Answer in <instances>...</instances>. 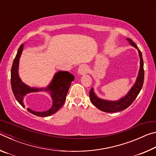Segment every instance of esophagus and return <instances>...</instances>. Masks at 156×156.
<instances>
[{"label": "esophagus", "instance_id": "esophagus-1", "mask_svg": "<svg viewBox=\"0 0 156 156\" xmlns=\"http://www.w3.org/2000/svg\"><path fill=\"white\" fill-rule=\"evenodd\" d=\"M88 71V66L87 65H81L78 69V73L80 75H83Z\"/></svg>", "mask_w": 156, "mask_h": 156}]
</instances>
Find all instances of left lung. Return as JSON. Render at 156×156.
<instances>
[{
  "mask_svg": "<svg viewBox=\"0 0 156 156\" xmlns=\"http://www.w3.org/2000/svg\"><path fill=\"white\" fill-rule=\"evenodd\" d=\"M126 41L129 42V43L131 46H133L136 49H138L140 57V69L138 76H137L135 83L131 87V88L129 91L128 93L125 96L122 97L118 100H108L100 98L94 92V88L92 87L90 91H89V97H90L91 101L95 107H96L98 109L102 111V112L107 113H114L125 110L128 107L130 106L132 102L135 100L136 97L138 96L140 91L142 89V85H143L144 72V62L143 59H142V53L140 51V49L137 47L136 44L131 41V39L126 38Z\"/></svg>",
  "mask_w": 156,
  "mask_h": 156,
  "instance_id": "left-lung-1",
  "label": "left lung"
}]
</instances>
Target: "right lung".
<instances>
[{"label":"right lung","instance_id":"add662e5","mask_svg":"<svg viewBox=\"0 0 156 156\" xmlns=\"http://www.w3.org/2000/svg\"><path fill=\"white\" fill-rule=\"evenodd\" d=\"M24 44H21L17 51V54L13 62L11 69V84L13 94L19 104L23 107H25L23 100L26 95L30 93H35L39 91H46L51 98L52 105L48 110L44 112H36L28 108L27 111L32 114L47 117L57 112L65 103L69 89L72 82L74 80V76L72 73L64 71H59L55 73L52 80L46 87H31L25 84L21 80L18 69H19V60L23 51Z\"/></svg>","mask_w":156,"mask_h":156}]
</instances>
